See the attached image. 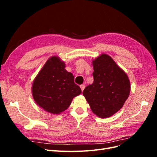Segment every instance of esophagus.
Instances as JSON below:
<instances>
[{
	"label": "esophagus",
	"mask_w": 157,
	"mask_h": 157,
	"mask_svg": "<svg viewBox=\"0 0 157 157\" xmlns=\"http://www.w3.org/2000/svg\"><path fill=\"white\" fill-rule=\"evenodd\" d=\"M80 88H81V90H82V92L83 90H84V88H85V85L84 84H81L80 86Z\"/></svg>",
	"instance_id": "obj_1"
}]
</instances>
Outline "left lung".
Listing matches in <instances>:
<instances>
[{
    "instance_id": "1",
    "label": "left lung",
    "mask_w": 157,
    "mask_h": 157,
    "mask_svg": "<svg viewBox=\"0 0 157 157\" xmlns=\"http://www.w3.org/2000/svg\"><path fill=\"white\" fill-rule=\"evenodd\" d=\"M92 63L94 82L85 88L83 96L95 115L109 118L120 110L129 96L130 80L107 54L99 55Z\"/></svg>"
}]
</instances>
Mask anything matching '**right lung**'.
<instances>
[{
  "mask_svg": "<svg viewBox=\"0 0 157 157\" xmlns=\"http://www.w3.org/2000/svg\"><path fill=\"white\" fill-rule=\"evenodd\" d=\"M58 56H52L37 74L32 84L35 103L46 112L59 115L70 106L82 91L74 82L73 75L65 69Z\"/></svg>",
  "mask_w": 157,
  "mask_h": 157,
  "instance_id": "1",
  "label": "right lung"
}]
</instances>
